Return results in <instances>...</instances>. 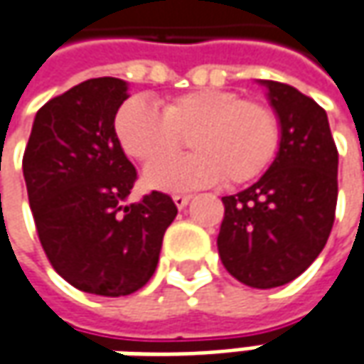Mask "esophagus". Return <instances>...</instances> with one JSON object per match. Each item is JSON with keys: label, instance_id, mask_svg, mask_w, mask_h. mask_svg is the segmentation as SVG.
<instances>
[{"label": "esophagus", "instance_id": "obj_1", "mask_svg": "<svg viewBox=\"0 0 364 364\" xmlns=\"http://www.w3.org/2000/svg\"><path fill=\"white\" fill-rule=\"evenodd\" d=\"M173 201H175L177 209H185V207L189 205V201H191V195H173Z\"/></svg>", "mask_w": 364, "mask_h": 364}]
</instances>
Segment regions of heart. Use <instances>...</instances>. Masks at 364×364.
I'll return each instance as SVG.
<instances>
[{
	"label": "heart",
	"instance_id": "b5f03b06",
	"mask_svg": "<svg viewBox=\"0 0 364 364\" xmlns=\"http://www.w3.org/2000/svg\"><path fill=\"white\" fill-rule=\"evenodd\" d=\"M114 132L129 157L149 165L144 185L167 193L223 179L252 181L268 169L280 144V124L268 107L213 88L177 96L161 112L143 98H131L117 112ZM183 138L190 139L194 155L165 161L181 150Z\"/></svg>",
	"mask_w": 364,
	"mask_h": 364
}]
</instances>
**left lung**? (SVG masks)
<instances>
[{
    "label": "left lung",
    "mask_w": 364,
    "mask_h": 364,
    "mask_svg": "<svg viewBox=\"0 0 364 364\" xmlns=\"http://www.w3.org/2000/svg\"><path fill=\"white\" fill-rule=\"evenodd\" d=\"M280 124V144L252 187L223 197L218 250L225 269L252 288L292 282L331 235L338 195V153L328 117L282 82L257 80Z\"/></svg>",
    "instance_id": "left-lung-1"
}]
</instances>
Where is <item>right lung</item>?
I'll use <instances>...</instances> for the list:
<instances>
[{
    "mask_svg": "<svg viewBox=\"0 0 364 364\" xmlns=\"http://www.w3.org/2000/svg\"><path fill=\"white\" fill-rule=\"evenodd\" d=\"M129 98L120 78H92L38 110L23 153V179L46 256L82 292L127 296L157 268L177 215L169 195L127 203L136 171L114 119Z\"/></svg>",
    "mask_w": 364,
    "mask_h": 364,
    "instance_id": "add662e5",
    "label": "right lung"
}]
</instances>
